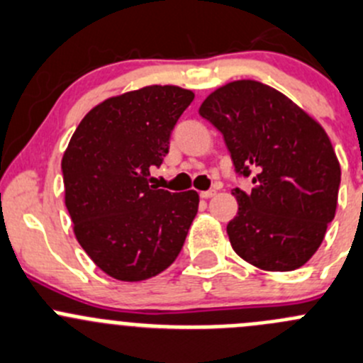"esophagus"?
<instances>
[{
  "mask_svg": "<svg viewBox=\"0 0 363 363\" xmlns=\"http://www.w3.org/2000/svg\"><path fill=\"white\" fill-rule=\"evenodd\" d=\"M215 194H217V190H213V189H210V190H203V192L199 194L201 197H203V199H210V197H213Z\"/></svg>",
  "mask_w": 363,
  "mask_h": 363,
  "instance_id": "obj_1",
  "label": "esophagus"
}]
</instances>
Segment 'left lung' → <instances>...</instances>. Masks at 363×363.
I'll list each match as a JSON object with an SVG mask.
<instances>
[{"mask_svg":"<svg viewBox=\"0 0 363 363\" xmlns=\"http://www.w3.org/2000/svg\"><path fill=\"white\" fill-rule=\"evenodd\" d=\"M199 114L224 135L236 173L238 213L228 224L233 249L267 272L303 267L335 217L340 164L325 128L263 82L242 79L204 99Z\"/></svg>","mask_w":363,"mask_h":363,"instance_id":"obj_1","label":"left lung"}]
</instances>
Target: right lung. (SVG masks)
Instances as JSON below:
<instances>
[{
	"label": "right lung",
	"instance_id": "right-lung-1",
	"mask_svg": "<svg viewBox=\"0 0 363 363\" xmlns=\"http://www.w3.org/2000/svg\"><path fill=\"white\" fill-rule=\"evenodd\" d=\"M194 100L180 86H145L93 107L61 159L74 235L109 277L139 282L173 264L197 213L196 190L148 185L169 152L178 118Z\"/></svg>",
	"mask_w": 363,
	"mask_h": 363
}]
</instances>
